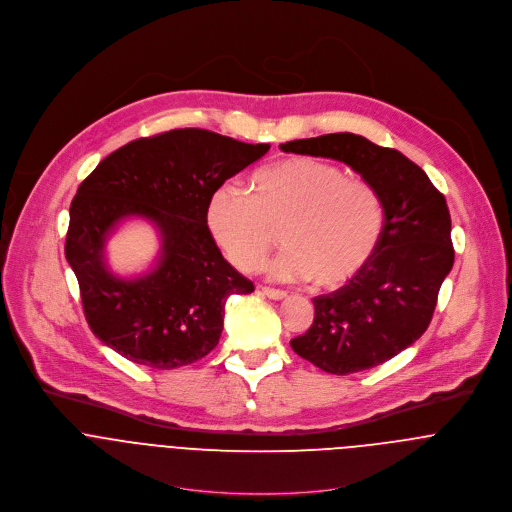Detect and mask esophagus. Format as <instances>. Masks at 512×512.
<instances>
[{
  "instance_id": "esophagus-1",
  "label": "esophagus",
  "mask_w": 512,
  "mask_h": 512,
  "mask_svg": "<svg viewBox=\"0 0 512 512\" xmlns=\"http://www.w3.org/2000/svg\"><path fill=\"white\" fill-rule=\"evenodd\" d=\"M262 294L272 298V300H284L288 294L284 290H278V288H270V286H262Z\"/></svg>"
}]
</instances>
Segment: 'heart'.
Wrapping results in <instances>:
<instances>
[{
	"instance_id": "obj_1",
	"label": "heart",
	"mask_w": 512,
	"mask_h": 512,
	"mask_svg": "<svg viewBox=\"0 0 512 512\" xmlns=\"http://www.w3.org/2000/svg\"><path fill=\"white\" fill-rule=\"evenodd\" d=\"M254 194L222 184L206 208L208 230L224 256L252 272L282 242L276 278L338 288L356 278L382 240L384 206L372 184L316 158H288L254 176Z\"/></svg>"
}]
</instances>
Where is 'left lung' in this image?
Segmentation results:
<instances>
[{"label":"left lung","instance_id":"obj_1","mask_svg":"<svg viewBox=\"0 0 512 512\" xmlns=\"http://www.w3.org/2000/svg\"><path fill=\"white\" fill-rule=\"evenodd\" d=\"M284 152L344 162L376 188L384 230L368 266L342 288L312 298L314 322L292 350L330 374L374 368L428 328L454 262L444 196L422 168L392 148L340 132L294 140Z\"/></svg>","mask_w":512,"mask_h":512}]
</instances>
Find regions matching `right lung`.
<instances>
[{
	"mask_svg": "<svg viewBox=\"0 0 512 512\" xmlns=\"http://www.w3.org/2000/svg\"><path fill=\"white\" fill-rule=\"evenodd\" d=\"M270 144H244L200 128L134 140L104 158L70 206L66 260L92 332L124 358L172 370L204 358L224 328L232 294L254 284L216 246L206 208L216 188L260 160ZM161 232L157 266L120 279L105 266L107 236L126 217Z\"/></svg>",
	"mask_w": 512,
	"mask_h": 512,
	"instance_id": "1",
	"label": "right lung"
}]
</instances>
